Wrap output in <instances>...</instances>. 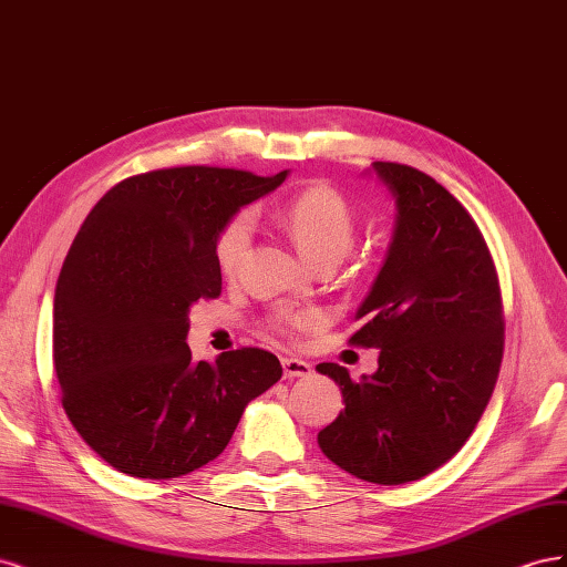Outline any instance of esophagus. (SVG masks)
<instances>
[{
  "label": "esophagus",
  "mask_w": 567,
  "mask_h": 567,
  "mask_svg": "<svg viewBox=\"0 0 567 567\" xmlns=\"http://www.w3.org/2000/svg\"><path fill=\"white\" fill-rule=\"evenodd\" d=\"M281 367H284V379H305V375L312 373L310 362H305L300 357H284Z\"/></svg>",
  "instance_id": "1"
}]
</instances>
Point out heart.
<instances>
[{"label":"heart","instance_id":"heart-1","mask_svg":"<svg viewBox=\"0 0 567 567\" xmlns=\"http://www.w3.org/2000/svg\"><path fill=\"white\" fill-rule=\"evenodd\" d=\"M281 227L298 252L310 265L340 262L354 241V215L350 203L333 186L315 184L296 194L277 213ZM252 219L248 213L231 217L217 236V262L221 271L234 274L250 248ZM317 310H284L277 317L286 329H307L319 323Z\"/></svg>","mask_w":567,"mask_h":567}]
</instances>
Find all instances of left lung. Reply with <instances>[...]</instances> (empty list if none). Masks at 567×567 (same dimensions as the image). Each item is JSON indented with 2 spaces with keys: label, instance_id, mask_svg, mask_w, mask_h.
Returning a JSON list of instances; mask_svg holds the SVG:
<instances>
[{
  "label": "left lung",
  "instance_id": "1",
  "mask_svg": "<svg viewBox=\"0 0 567 567\" xmlns=\"http://www.w3.org/2000/svg\"><path fill=\"white\" fill-rule=\"evenodd\" d=\"M369 175L398 215L350 342L381 350L379 369L352 381L346 367H317L346 402L317 442L359 480L404 485L447 463L483 416L502 367V296L483 234L447 188L400 163Z\"/></svg>",
  "mask_w": 567,
  "mask_h": 567
}]
</instances>
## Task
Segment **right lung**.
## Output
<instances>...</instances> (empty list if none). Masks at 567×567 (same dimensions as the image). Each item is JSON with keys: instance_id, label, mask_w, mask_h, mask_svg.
<instances>
[{"instance_id": "right-lung-1", "label": "right lung", "mask_w": 567, "mask_h": 567, "mask_svg": "<svg viewBox=\"0 0 567 567\" xmlns=\"http://www.w3.org/2000/svg\"><path fill=\"white\" fill-rule=\"evenodd\" d=\"M227 167H167L113 186L84 219L54 296V369L82 440L120 473L167 480L217 458L250 400L281 379L271 352L194 362L188 312L217 298V236L281 186Z\"/></svg>"}]
</instances>
